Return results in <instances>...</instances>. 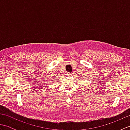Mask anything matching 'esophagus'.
<instances>
[{"mask_svg": "<svg viewBox=\"0 0 130 130\" xmlns=\"http://www.w3.org/2000/svg\"><path fill=\"white\" fill-rule=\"evenodd\" d=\"M68 75H71V73H68V74H67Z\"/></svg>", "mask_w": 130, "mask_h": 130, "instance_id": "obj_1", "label": "esophagus"}]
</instances>
